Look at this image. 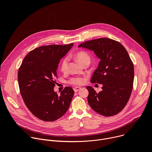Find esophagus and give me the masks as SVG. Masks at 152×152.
I'll return each instance as SVG.
<instances>
[{"label":"esophagus","instance_id":"esophagus-1","mask_svg":"<svg viewBox=\"0 0 152 152\" xmlns=\"http://www.w3.org/2000/svg\"><path fill=\"white\" fill-rule=\"evenodd\" d=\"M80 89H81V88H80V87H78V86H76V87H75V88H73L75 92H77V91H79Z\"/></svg>","mask_w":152,"mask_h":152}]
</instances>
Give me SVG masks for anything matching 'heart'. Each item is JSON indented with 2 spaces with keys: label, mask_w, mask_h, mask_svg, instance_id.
<instances>
[{
  "label": "heart",
  "mask_w": 152,
  "mask_h": 152,
  "mask_svg": "<svg viewBox=\"0 0 152 152\" xmlns=\"http://www.w3.org/2000/svg\"><path fill=\"white\" fill-rule=\"evenodd\" d=\"M74 57L82 65L86 62L90 61V57L88 53L83 50L77 52L74 55ZM67 64H68V59L67 58H65L62 60L60 64V69L62 72L66 71L67 69ZM84 82H85V79L81 77H72L69 80V83L75 85H80L83 84Z\"/></svg>",
  "instance_id": "obj_1"
}]
</instances>
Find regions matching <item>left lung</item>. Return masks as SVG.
<instances>
[{
  "mask_svg": "<svg viewBox=\"0 0 152 152\" xmlns=\"http://www.w3.org/2000/svg\"><path fill=\"white\" fill-rule=\"evenodd\" d=\"M78 47L93 50L100 59L91 82L102 84V90L97 93L86 86L89 105L105 117L118 114L126 105L133 88L134 67L127 50L119 42L107 38L86 41Z\"/></svg>",
  "mask_w": 152,
  "mask_h": 152,
  "instance_id": "obj_1",
  "label": "left lung"
}]
</instances>
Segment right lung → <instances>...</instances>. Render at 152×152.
<instances>
[{
    "instance_id": "obj_1",
    "label": "right lung",
    "mask_w": 152,
    "mask_h": 152,
    "mask_svg": "<svg viewBox=\"0 0 152 152\" xmlns=\"http://www.w3.org/2000/svg\"><path fill=\"white\" fill-rule=\"evenodd\" d=\"M73 45L36 48L25 56L19 68L18 82L21 97L32 114L41 120L55 121L69 108L75 93L73 88L66 86L59 95L53 89L60 59Z\"/></svg>"
}]
</instances>
